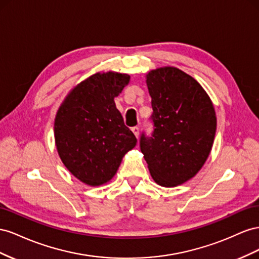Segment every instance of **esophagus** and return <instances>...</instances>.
Masks as SVG:
<instances>
[{"label":"esophagus","instance_id":"obj_1","mask_svg":"<svg viewBox=\"0 0 259 259\" xmlns=\"http://www.w3.org/2000/svg\"><path fill=\"white\" fill-rule=\"evenodd\" d=\"M131 130H132V132H134V134H135V136H136L137 138H139V127H134Z\"/></svg>","mask_w":259,"mask_h":259}]
</instances>
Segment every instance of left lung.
<instances>
[{
    "label": "left lung",
    "instance_id": "left-lung-1",
    "mask_svg": "<svg viewBox=\"0 0 259 259\" xmlns=\"http://www.w3.org/2000/svg\"><path fill=\"white\" fill-rule=\"evenodd\" d=\"M152 98V137L142 134L140 149L154 181L172 188L201 170L215 139V108L197 81L176 67L146 75Z\"/></svg>",
    "mask_w": 259,
    "mask_h": 259
}]
</instances>
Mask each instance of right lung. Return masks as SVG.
Returning a JSON list of instances; mask_svg holds the SVG:
<instances>
[{
	"label": "right lung",
	"instance_id": "add662e5",
	"mask_svg": "<svg viewBox=\"0 0 259 259\" xmlns=\"http://www.w3.org/2000/svg\"><path fill=\"white\" fill-rule=\"evenodd\" d=\"M129 81L127 73H94L73 88L57 110L54 137L58 155L88 186L107 183L124 154L137 144L114 101Z\"/></svg>",
	"mask_w": 259,
	"mask_h": 259
}]
</instances>
